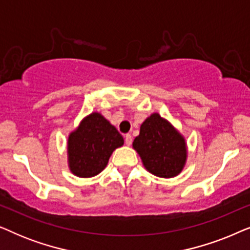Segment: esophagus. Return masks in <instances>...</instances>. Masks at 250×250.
I'll return each mask as SVG.
<instances>
[{"label":"esophagus","instance_id":"obj_1","mask_svg":"<svg viewBox=\"0 0 250 250\" xmlns=\"http://www.w3.org/2000/svg\"><path fill=\"white\" fill-rule=\"evenodd\" d=\"M132 141H133L132 135L131 134H126L125 135V143H126V146H131L132 145Z\"/></svg>","mask_w":250,"mask_h":250}]
</instances>
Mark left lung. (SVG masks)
Masks as SVG:
<instances>
[{
	"label": "left lung",
	"mask_w": 250,
	"mask_h": 250,
	"mask_svg": "<svg viewBox=\"0 0 250 250\" xmlns=\"http://www.w3.org/2000/svg\"><path fill=\"white\" fill-rule=\"evenodd\" d=\"M146 169L153 175L170 179L182 172L188 150L184 136L162 116L153 112L140 127L133 141Z\"/></svg>",
	"instance_id": "8db88e82"
}]
</instances>
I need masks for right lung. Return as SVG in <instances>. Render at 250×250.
I'll list each match as a JSON object with an SVG mask.
<instances>
[{
  "label": "right lung",
  "mask_w": 250,
  "mask_h": 250,
  "mask_svg": "<svg viewBox=\"0 0 250 250\" xmlns=\"http://www.w3.org/2000/svg\"><path fill=\"white\" fill-rule=\"evenodd\" d=\"M124 145V139L100 112L82 119L68 136L67 153L70 172L78 177H92L105 168L111 153Z\"/></svg>",
  "instance_id": "add662e5"
}]
</instances>
